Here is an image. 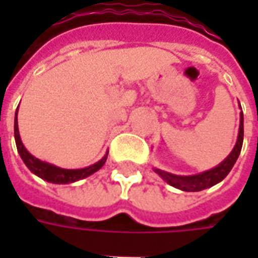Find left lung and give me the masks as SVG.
<instances>
[{
    "mask_svg": "<svg viewBox=\"0 0 258 258\" xmlns=\"http://www.w3.org/2000/svg\"><path fill=\"white\" fill-rule=\"evenodd\" d=\"M242 145H243V113H240V124H239L236 145L233 148V151L231 152V155L221 164H218L217 167L211 168L209 171L198 174V175H188V177L186 175H174V174L166 173V171H162V170H156V173L164 181H167L171 186L185 190V192H199V190L207 189V188H210L213 185L218 184L220 181H222L227 177L228 173L232 170L233 164L238 160Z\"/></svg>",
    "mask_w": 258,
    "mask_h": 258,
    "instance_id": "left-lung-1",
    "label": "left lung"
}]
</instances>
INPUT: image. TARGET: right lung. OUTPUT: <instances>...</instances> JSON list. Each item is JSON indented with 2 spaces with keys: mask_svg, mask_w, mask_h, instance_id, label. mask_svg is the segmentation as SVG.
<instances>
[{
  "mask_svg": "<svg viewBox=\"0 0 258 258\" xmlns=\"http://www.w3.org/2000/svg\"><path fill=\"white\" fill-rule=\"evenodd\" d=\"M15 141H16V148H18L22 160L25 162V164L29 167L31 173H34L40 178L45 179L48 182H52V184H69V182H76L79 179L85 178V177L98 171L105 164L107 157L105 156L95 164H92L90 167L81 168V170H64V168L52 166L49 163L38 160L37 157H34L27 152V149L20 141L19 128H18V110H16V117H15Z\"/></svg>",
  "mask_w": 258,
  "mask_h": 258,
  "instance_id": "1",
  "label": "right lung"
}]
</instances>
